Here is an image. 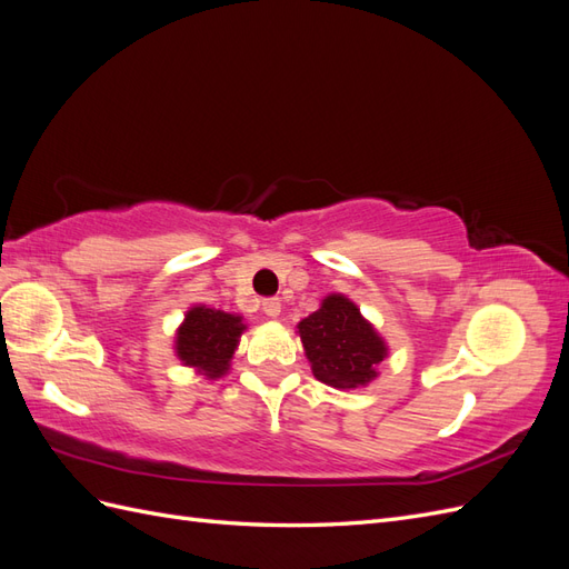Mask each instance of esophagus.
I'll return each instance as SVG.
<instances>
[{
    "label": "esophagus",
    "mask_w": 569,
    "mask_h": 569,
    "mask_svg": "<svg viewBox=\"0 0 569 569\" xmlns=\"http://www.w3.org/2000/svg\"><path fill=\"white\" fill-rule=\"evenodd\" d=\"M263 311L268 318H278L280 311H282V303L278 297H270V299H263Z\"/></svg>",
    "instance_id": "1"
}]
</instances>
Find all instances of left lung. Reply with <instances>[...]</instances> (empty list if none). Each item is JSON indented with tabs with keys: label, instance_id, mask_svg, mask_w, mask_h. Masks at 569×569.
<instances>
[{
	"label": "left lung",
	"instance_id": "obj_1",
	"mask_svg": "<svg viewBox=\"0 0 569 569\" xmlns=\"http://www.w3.org/2000/svg\"><path fill=\"white\" fill-rule=\"evenodd\" d=\"M299 335L316 380L335 389H356L375 380L387 347L356 303L332 295L313 316L299 322Z\"/></svg>",
	"mask_w": 569,
	"mask_h": 569
}]
</instances>
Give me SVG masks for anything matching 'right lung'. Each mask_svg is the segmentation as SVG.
I'll return each instance as SVG.
<instances>
[{
  "label": "right lung",
  "instance_id": "1",
  "mask_svg": "<svg viewBox=\"0 0 569 569\" xmlns=\"http://www.w3.org/2000/svg\"><path fill=\"white\" fill-rule=\"evenodd\" d=\"M244 332L242 318L213 308L194 306L184 316L178 330L176 351L184 366L197 368L206 377H220L228 372L230 358Z\"/></svg>",
  "mask_w": 569,
  "mask_h": 569
}]
</instances>
